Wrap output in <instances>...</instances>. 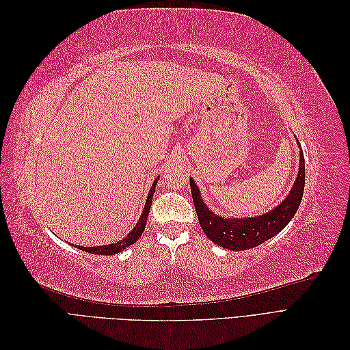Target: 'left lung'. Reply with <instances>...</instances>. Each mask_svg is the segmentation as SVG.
I'll list each match as a JSON object with an SVG mask.
<instances>
[{"label": "left lung", "instance_id": "obj_1", "mask_svg": "<svg viewBox=\"0 0 350 350\" xmlns=\"http://www.w3.org/2000/svg\"><path fill=\"white\" fill-rule=\"evenodd\" d=\"M299 146L298 175L289 194L279 206L270 211L254 217H224L211 211L201 197L200 188L193 178H189L191 196L198 216L200 226L206 237L216 245L230 251H243L258 247L267 239L278 235L289 224L298 211L305 187V161L302 147Z\"/></svg>", "mask_w": 350, "mask_h": 350}]
</instances>
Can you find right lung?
Instances as JSON below:
<instances>
[{"label":"right lung","mask_w":350,"mask_h":350,"mask_svg":"<svg viewBox=\"0 0 350 350\" xmlns=\"http://www.w3.org/2000/svg\"><path fill=\"white\" fill-rule=\"evenodd\" d=\"M157 179L159 176L154 179L152 187H150V191L147 194V200H146V204L143 207V213L140 216V219L137 220L135 226L131 229V232L129 235H125V238H122L118 242H113L109 243V245H99V247H80V245H72L76 247L84 252H90V254H98V256H113V254H118L121 251H124L125 248H129L130 245H133L134 242H137L143 234V230L146 228V221H147V216H149V211L152 207V200H153V194H154V189H156V184H157Z\"/></svg>","instance_id":"add662e5"}]
</instances>
